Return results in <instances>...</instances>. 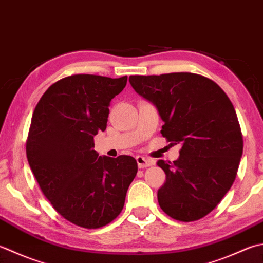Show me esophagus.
Here are the masks:
<instances>
[{"mask_svg": "<svg viewBox=\"0 0 263 263\" xmlns=\"http://www.w3.org/2000/svg\"><path fill=\"white\" fill-rule=\"evenodd\" d=\"M136 159H137L138 166L140 168H145V167L153 165V161H151V159H148V158H145L142 156H137Z\"/></svg>", "mask_w": 263, "mask_h": 263, "instance_id": "obj_1", "label": "esophagus"}]
</instances>
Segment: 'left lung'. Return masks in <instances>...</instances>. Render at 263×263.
<instances>
[{"mask_svg":"<svg viewBox=\"0 0 263 263\" xmlns=\"http://www.w3.org/2000/svg\"><path fill=\"white\" fill-rule=\"evenodd\" d=\"M128 82L156 107L170 145H181L177 161L157 162L166 174L159 206L179 221L205 217L233 186L243 154L233 104L212 80L193 73L132 75Z\"/></svg>","mask_w":263,"mask_h":263,"instance_id":"left-lung-1","label":"left lung"}]
</instances>
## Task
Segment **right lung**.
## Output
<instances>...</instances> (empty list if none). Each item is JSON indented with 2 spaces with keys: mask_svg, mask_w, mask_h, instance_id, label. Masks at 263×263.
Returning a JSON list of instances; mask_svg holds the SVG:
<instances>
[{
  "mask_svg": "<svg viewBox=\"0 0 263 263\" xmlns=\"http://www.w3.org/2000/svg\"><path fill=\"white\" fill-rule=\"evenodd\" d=\"M126 82L127 76L71 75L51 85L35 107L26 146L30 170L57 212L80 227L111 222L138 172L132 156H99L93 149L110 101Z\"/></svg>",
  "mask_w": 263,
  "mask_h": 263,
  "instance_id": "add662e5",
  "label": "right lung"
}]
</instances>
